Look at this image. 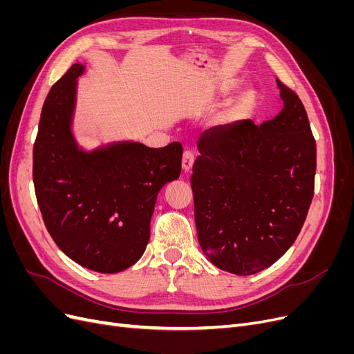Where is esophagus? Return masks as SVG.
<instances>
[{
	"mask_svg": "<svg viewBox=\"0 0 354 354\" xmlns=\"http://www.w3.org/2000/svg\"><path fill=\"white\" fill-rule=\"evenodd\" d=\"M194 160H195V153L190 151V149H187V151H185L183 153V169L186 171H190L192 169V165H194Z\"/></svg>",
	"mask_w": 354,
	"mask_h": 354,
	"instance_id": "34e87169",
	"label": "esophagus"
}]
</instances>
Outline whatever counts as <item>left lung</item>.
<instances>
[{"label":"left lung","mask_w":354,"mask_h":354,"mask_svg":"<svg viewBox=\"0 0 354 354\" xmlns=\"http://www.w3.org/2000/svg\"><path fill=\"white\" fill-rule=\"evenodd\" d=\"M283 108L273 120L214 127L198 142L190 177L199 245L221 270L259 273L297 239L315 195L316 142L307 112L276 80Z\"/></svg>","instance_id":"obj_1"}]
</instances>
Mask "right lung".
Masks as SVG:
<instances>
[{
    "mask_svg": "<svg viewBox=\"0 0 354 354\" xmlns=\"http://www.w3.org/2000/svg\"><path fill=\"white\" fill-rule=\"evenodd\" d=\"M80 63L53 85L34 143L35 195L53 241L71 260L118 273L143 255L159 190L181 173V143L78 149L71 133Z\"/></svg>",
    "mask_w": 354,
    "mask_h": 354,
    "instance_id": "1",
    "label": "right lung"
}]
</instances>
